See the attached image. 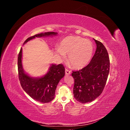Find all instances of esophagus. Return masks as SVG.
<instances>
[{"label": "esophagus", "instance_id": "esophagus-1", "mask_svg": "<svg viewBox=\"0 0 130 130\" xmlns=\"http://www.w3.org/2000/svg\"><path fill=\"white\" fill-rule=\"evenodd\" d=\"M65 73H66V75H70V73H71V72L69 71V70L66 69V70H65Z\"/></svg>", "mask_w": 130, "mask_h": 130}]
</instances>
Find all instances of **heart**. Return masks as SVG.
<instances>
[{
	"instance_id": "obj_1",
	"label": "heart",
	"mask_w": 130,
	"mask_h": 130,
	"mask_svg": "<svg viewBox=\"0 0 130 130\" xmlns=\"http://www.w3.org/2000/svg\"><path fill=\"white\" fill-rule=\"evenodd\" d=\"M92 42L78 36H68L61 41L56 54L61 58L68 55V61L74 68L81 69L87 65L93 54Z\"/></svg>"
}]
</instances>
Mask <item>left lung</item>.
<instances>
[{
	"mask_svg": "<svg viewBox=\"0 0 130 130\" xmlns=\"http://www.w3.org/2000/svg\"><path fill=\"white\" fill-rule=\"evenodd\" d=\"M94 40L96 49L89 63L72 74L74 79V96L83 104L93 101L102 93L109 72L107 51L101 42Z\"/></svg>",
	"mask_w": 130,
	"mask_h": 130,
	"instance_id": "obj_1",
	"label": "left lung"
}]
</instances>
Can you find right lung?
<instances>
[{
  "label": "right lung",
  "instance_id": "1",
  "mask_svg": "<svg viewBox=\"0 0 130 130\" xmlns=\"http://www.w3.org/2000/svg\"><path fill=\"white\" fill-rule=\"evenodd\" d=\"M55 32H47L35 35L26 39L23 43L36 37H43L55 36ZM18 70L19 80L22 87L33 99L42 103H48L55 97L57 86L65 75V69L62 64H52L48 72L41 77H33L25 73L22 65V48L18 56Z\"/></svg>",
  "mask_w": 130,
  "mask_h": 130
}]
</instances>
